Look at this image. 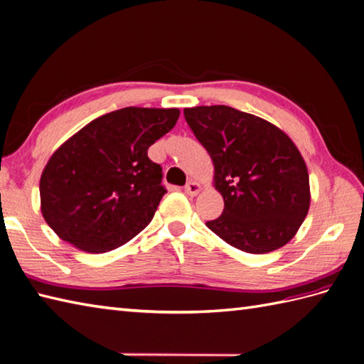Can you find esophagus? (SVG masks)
Instances as JSON below:
<instances>
[{
	"label": "esophagus",
	"mask_w": 364,
	"mask_h": 364,
	"mask_svg": "<svg viewBox=\"0 0 364 364\" xmlns=\"http://www.w3.org/2000/svg\"><path fill=\"white\" fill-rule=\"evenodd\" d=\"M200 183L196 181H190L187 185H185V193L188 194V196H198L199 191H200Z\"/></svg>",
	"instance_id": "1"
}]
</instances>
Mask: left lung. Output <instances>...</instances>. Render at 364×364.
Wrapping results in <instances>:
<instances>
[{
    "label": "left lung",
    "instance_id": "1",
    "mask_svg": "<svg viewBox=\"0 0 364 364\" xmlns=\"http://www.w3.org/2000/svg\"><path fill=\"white\" fill-rule=\"evenodd\" d=\"M185 120L207 149L224 211L207 227L235 249L269 253L286 245L310 207L303 156L273 123L225 105L185 108Z\"/></svg>",
    "mask_w": 364,
    "mask_h": 364
}]
</instances>
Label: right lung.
<instances>
[{
	"label": "right lung",
	"instance_id": "1",
	"mask_svg": "<svg viewBox=\"0 0 364 364\" xmlns=\"http://www.w3.org/2000/svg\"><path fill=\"white\" fill-rule=\"evenodd\" d=\"M179 114L128 106L90 122L60 145L40 179L41 215L60 239L105 253L151 223L166 190L148 148L174 128Z\"/></svg>",
	"mask_w": 364,
	"mask_h": 364
}]
</instances>
